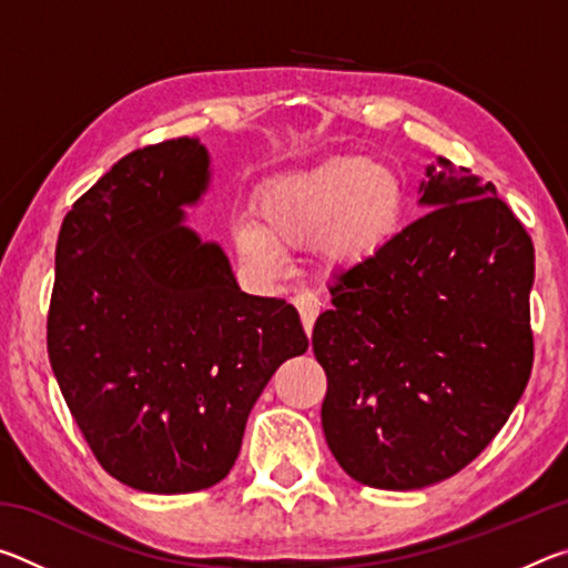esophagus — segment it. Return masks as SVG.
<instances>
[{"label":"esophagus","instance_id":"obj_1","mask_svg":"<svg viewBox=\"0 0 568 568\" xmlns=\"http://www.w3.org/2000/svg\"><path fill=\"white\" fill-rule=\"evenodd\" d=\"M293 303H295V307H297V313H301V321H303L305 333L311 335V333H313V325H315V318H318L321 305H323L318 293L303 291V293H297V295L293 297Z\"/></svg>","mask_w":568,"mask_h":568}]
</instances>
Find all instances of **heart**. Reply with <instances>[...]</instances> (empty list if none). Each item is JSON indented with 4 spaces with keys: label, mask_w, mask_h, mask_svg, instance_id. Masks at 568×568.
I'll use <instances>...</instances> for the list:
<instances>
[{
    "label": "heart",
    "mask_w": 568,
    "mask_h": 568,
    "mask_svg": "<svg viewBox=\"0 0 568 568\" xmlns=\"http://www.w3.org/2000/svg\"><path fill=\"white\" fill-rule=\"evenodd\" d=\"M406 187L388 165L365 155H338L265 185L257 217L237 220L235 245L247 263L275 271L277 243L303 247L321 237L335 263H353L381 250L396 235Z\"/></svg>",
    "instance_id": "b5f03b06"
}]
</instances>
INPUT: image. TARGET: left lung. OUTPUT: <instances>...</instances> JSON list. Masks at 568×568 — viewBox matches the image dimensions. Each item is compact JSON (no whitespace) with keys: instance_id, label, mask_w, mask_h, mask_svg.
Here are the masks:
<instances>
[{"instance_id":"8db88e82","label":"left lung","mask_w":568,"mask_h":568,"mask_svg":"<svg viewBox=\"0 0 568 568\" xmlns=\"http://www.w3.org/2000/svg\"><path fill=\"white\" fill-rule=\"evenodd\" d=\"M428 165L430 210L331 285L313 353L321 420L345 474L413 491L466 468L531 376L534 243L496 187Z\"/></svg>"}]
</instances>
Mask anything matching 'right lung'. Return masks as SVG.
<instances>
[{
  "label": "right lung",
  "instance_id": "right-lung-1",
  "mask_svg": "<svg viewBox=\"0 0 568 568\" xmlns=\"http://www.w3.org/2000/svg\"><path fill=\"white\" fill-rule=\"evenodd\" d=\"M207 185L197 138L130 152L67 213L47 353L98 464L148 494L223 480L277 365L307 351L293 305L245 295L182 227Z\"/></svg>",
  "mask_w": 568,
  "mask_h": 568
}]
</instances>
